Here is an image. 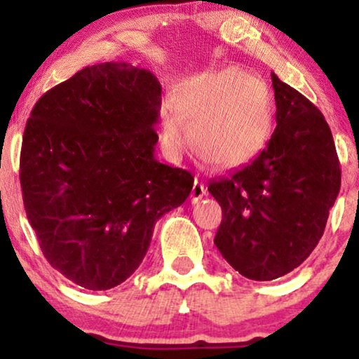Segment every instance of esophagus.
Here are the masks:
<instances>
[{"label": "esophagus", "instance_id": "34e87169", "mask_svg": "<svg viewBox=\"0 0 359 359\" xmlns=\"http://www.w3.org/2000/svg\"><path fill=\"white\" fill-rule=\"evenodd\" d=\"M205 196V185L203 182H199V180H196L192 185V192H191V201L192 203H197L199 199H203Z\"/></svg>", "mask_w": 359, "mask_h": 359}]
</instances>
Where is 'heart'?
<instances>
[{"label":"heart","mask_w":359,"mask_h":359,"mask_svg":"<svg viewBox=\"0 0 359 359\" xmlns=\"http://www.w3.org/2000/svg\"><path fill=\"white\" fill-rule=\"evenodd\" d=\"M273 111L265 84L236 67L204 71L180 82L162 108L163 145L182 155L192 142L217 168L248 163L269 142Z\"/></svg>","instance_id":"b5f03b06"}]
</instances>
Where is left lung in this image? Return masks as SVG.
Masks as SVG:
<instances>
[{
	"label": "left lung",
	"mask_w": 359,
	"mask_h": 359,
	"mask_svg": "<svg viewBox=\"0 0 359 359\" xmlns=\"http://www.w3.org/2000/svg\"><path fill=\"white\" fill-rule=\"evenodd\" d=\"M277 128L248 165L212 180L222 209L214 245L243 277L290 273L324 234L341 189L334 140L323 113L271 72Z\"/></svg>",
	"instance_id": "8db88e82"
}]
</instances>
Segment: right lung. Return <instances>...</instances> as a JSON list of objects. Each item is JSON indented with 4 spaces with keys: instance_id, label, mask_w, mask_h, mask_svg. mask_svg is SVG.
Instances as JSON below:
<instances>
[{
    "instance_id": "obj_1",
    "label": "right lung",
    "mask_w": 359,
    "mask_h": 359,
    "mask_svg": "<svg viewBox=\"0 0 359 359\" xmlns=\"http://www.w3.org/2000/svg\"><path fill=\"white\" fill-rule=\"evenodd\" d=\"M162 86L150 71L104 62L43 94L25 126L20 182L47 262L89 290L135 273L156 221L194 177L155 158Z\"/></svg>"
}]
</instances>
